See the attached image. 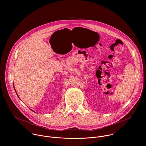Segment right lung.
Listing matches in <instances>:
<instances>
[{"mask_svg":"<svg viewBox=\"0 0 146 146\" xmlns=\"http://www.w3.org/2000/svg\"><path fill=\"white\" fill-rule=\"evenodd\" d=\"M14 88H15V87H14ZM15 91H16V90H15ZM16 93H17V92H16ZM17 96H18V95H17ZM18 97H19V96H18Z\"/></svg>","mask_w":146,"mask_h":146,"instance_id":"right-lung-1","label":"right lung"}]
</instances>
